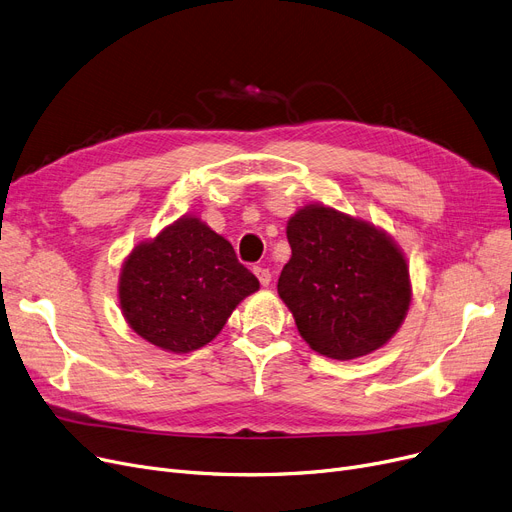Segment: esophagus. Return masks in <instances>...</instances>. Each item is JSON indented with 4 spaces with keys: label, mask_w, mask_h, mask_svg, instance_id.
Wrapping results in <instances>:
<instances>
[{
    "label": "esophagus",
    "mask_w": 512,
    "mask_h": 512,
    "mask_svg": "<svg viewBox=\"0 0 512 512\" xmlns=\"http://www.w3.org/2000/svg\"><path fill=\"white\" fill-rule=\"evenodd\" d=\"M253 272H255V276L259 278V282H261V286H268L270 282H272V274H270V270L268 268H253Z\"/></svg>",
    "instance_id": "obj_1"
}]
</instances>
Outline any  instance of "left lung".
Segmentation results:
<instances>
[{"label":"left lung","instance_id":"left-lung-1","mask_svg":"<svg viewBox=\"0 0 512 512\" xmlns=\"http://www.w3.org/2000/svg\"><path fill=\"white\" fill-rule=\"evenodd\" d=\"M291 259L278 295L305 343L332 360L383 347L402 326L412 286L397 244L368 221L324 205L299 209L286 224Z\"/></svg>","mask_w":512,"mask_h":512}]
</instances>
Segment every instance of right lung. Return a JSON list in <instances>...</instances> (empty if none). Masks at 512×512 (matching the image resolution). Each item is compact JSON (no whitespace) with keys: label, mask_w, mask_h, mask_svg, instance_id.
I'll return each instance as SVG.
<instances>
[{"label":"right lung","mask_w":512,"mask_h":512,"mask_svg":"<svg viewBox=\"0 0 512 512\" xmlns=\"http://www.w3.org/2000/svg\"><path fill=\"white\" fill-rule=\"evenodd\" d=\"M259 280L232 244L184 215L125 259L119 303L127 324L165 351L188 353L213 341Z\"/></svg>","instance_id":"obj_1"}]
</instances>
